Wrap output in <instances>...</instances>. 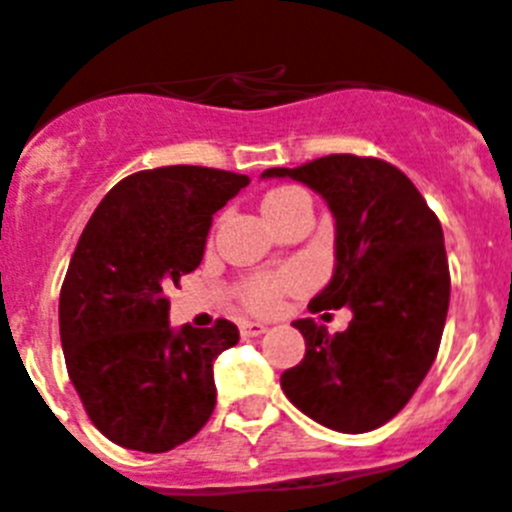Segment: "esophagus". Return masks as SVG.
<instances>
[{"label": "esophagus", "mask_w": 512, "mask_h": 512, "mask_svg": "<svg viewBox=\"0 0 512 512\" xmlns=\"http://www.w3.org/2000/svg\"><path fill=\"white\" fill-rule=\"evenodd\" d=\"M261 333H266L264 323H253V320H246V323H241V336L243 338H256V336H261Z\"/></svg>", "instance_id": "34e87169"}]
</instances>
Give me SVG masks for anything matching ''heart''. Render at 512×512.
Here are the masks:
<instances>
[{
  "label": "heart",
  "mask_w": 512,
  "mask_h": 512,
  "mask_svg": "<svg viewBox=\"0 0 512 512\" xmlns=\"http://www.w3.org/2000/svg\"><path fill=\"white\" fill-rule=\"evenodd\" d=\"M300 194H302L300 189L295 187L274 189V192H269L264 197L261 210H264V215L282 210L284 205H289V202L295 200V197H300ZM284 284H287V279H274V277L253 279V282L246 287V292H243V300H246V305L251 307V310H269V307L277 302L279 289H282Z\"/></svg>",
  "instance_id": "obj_1"
}]
</instances>
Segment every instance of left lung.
Wrapping results in <instances>:
<instances>
[{
    "label": "left lung",
    "instance_id": "left-lung-1",
    "mask_svg": "<svg viewBox=\"0 0 512 512\" xmlns=\"http://www.w3.org/2000/svg\"><path fill=\"white\" fill-rule=\"evenodd\" d=\"M320 194L336 228L333 277L310 310H351L343 333L295 320L305 359L282 374L297 410L341 433H366L395 418L438 354L449 312L443 230L408 176L351 153L297 169H266Z\"/></svg>",
    "mask_w": 512,
    "mask_h": 512
}]
</instances>
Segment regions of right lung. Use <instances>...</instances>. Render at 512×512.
Returning a JSON list of instances; mask_svg holds the SVG:
<instances>
[{
    "instance_id": "1",
    "label": "right lung",
    "mask_w": 512,
    "mask_h": 512,
    "mask_svg": "<svg viewBox=\"0 0 512 512\" xmlns=\"http://www.w3.org/2000/svg\"><path fill=\"white\" fill-rule=\"evenodd\" d=\"M248 176L161 166L122 179L81 233L58 302L71 384L122 449L164 454L215 410L212 364L238 328H171L166 289L200 266L212 215Z\"/></svg>"
}]
</instances>
